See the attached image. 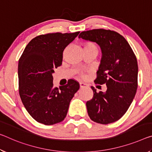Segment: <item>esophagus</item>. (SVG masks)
<instances>
[{
    "mask_svg": "<svg viewBox=\"0 0 152 152\" xmlns=\"http://www.w3.org/2000/svg\"><path fill=\"white\" fill-rule=\"evenodd\" d=\"M88 85H86V84L84 83H80V88H85V87H87Z\"/></svg>",
    "mask_w": 152,
    "mask_h": 152,
    "instance_id": "esophagus-1",
    "label": "esophagus"
}]
</instances>
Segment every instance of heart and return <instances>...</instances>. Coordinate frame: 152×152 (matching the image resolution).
Wrapping results in <instances>:
<instances>
[{
    "instance_id": "b5f03b06",
    "label": "heart",
    "mask_w": 152,
    "mask_h": 152,
    "mask_svg": "<svg viewBox=\"0 0 152 152\" xmlns=\"http://www.w3.org/2000/svg\"><path fill=\"white\" fill-rule=\"evenodd\" d=\"M84 51L85 50H93L97 53V47L93 42H86L84 43Z\"/></svg>"
}]
</instances>
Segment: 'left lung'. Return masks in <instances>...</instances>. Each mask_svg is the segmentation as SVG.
Wrapping results in <instances>:
<instances>
[{
	"mask_svg": "<svg viewBox=\"0 0 152 152\" xmlns=\"http://www.w3.org/2000/svg\"><path fill=\"white\" fill-rule=\"evenodd\" d=\"M78 38L100 47L102 57L95 83L107 86L105 93H97L91 86L93 97L86 103L88 114L97 123H112L123 116L135 96L138 76L136 56L126 40L115 31L94 29L82 32Z\"/></svg>",
	"mask_w": 152,
	"mask_h": 152,
	"instance_id": "left-lung-1",
	"label": "left lung"
}]
</instances>
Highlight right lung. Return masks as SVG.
<instances>
[{
  "label": "right lung",
  "instance_id": "right-lung-1",
  "mask_svg": "<svg viewBox=\"0 0 152 152\" xmlns=\"http://www.w3.org/2000/svg\"><path fill=\"white\" fill-rule=\"evenodd\" d=\"M80 32L49 33L38 36L28 43L19 60V93L24 107L36 121L53 125L63 121L69 103L80 88L69 80L54 87L53 73L60 66L63 52Z\"/></svg>",
  "mask_w": 152,
  "mask_h": 152
}]
</instances>
